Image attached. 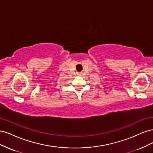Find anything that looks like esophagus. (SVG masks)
I'll list each match as a JSON object with an SVG mask.
<instances>
[{
	"instance_id": "1",
	"label": "esophagus",
	"mask_w": 153,
	"mask_h": 153,
	"mask_svg": "<svg viewBox=\"0 0 153 153\" xmlns=\"http://www.w3.org/2000/svg\"><path fill=\"white\" fill-rule=\"evenodd\" d=\"M78 75H79V76H80V75H80V74H78Z\"/></svg>"
}]
</instances>
